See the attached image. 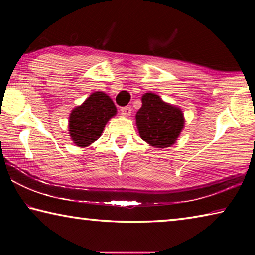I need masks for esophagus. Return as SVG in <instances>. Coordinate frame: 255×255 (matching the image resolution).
Masks as SVG:
<instances>
[{
  "instance_id": "obj_1",
  "label": "esophagus",
  "mask_w": 255,
  "mask_h": 255,
  "mask_svg": "<svg viewBox=\"0 0 255 255\" xmlns=\"http://www.w3.org/2000/svg\"><path fill=\"white\" fill-rule=\"evenodd\" d=\"M120 112H122V115L125 116V117H128V116H130V114H131V108L130 107H123L122 109H120Z\"/></svg>"
}]
</instances>
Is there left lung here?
<instances>
[{"label": "left lung", "instance_id": "8db88e82", "mask_svg": "<svg viewBox=\"0 0 255 255\" xmlns=\"http://www.w3.org/2000/svg\"><path fill=\"white\" fill-rule=\"evenodd\" d=\"M184 116L179 107L162 100L153 92L141 97V108L136 114L139 136L156 148L171 147L182 132Z\"/></svg>", "mask_w": 255, "mask_h": 255}]
</instances>
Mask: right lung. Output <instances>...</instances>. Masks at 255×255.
Returning <instances> with one entry per match:
<instances>
[{"label": "right lung", "instance_id": "add662e5", "mask_svg": "<svg viewBox=\"0 0 255 255\" xmlns=\"http://www.w3.org/2000/svg\"><path fill=\"white\" fill-rule=\"evenodd\" d=\"M116 114L117 108L108 94L102 91L91 93L71 111L68 132L72 141L81 148L88 147L100 138L107 123Z\"/></svg>", "mask_w": 255, "mask_h": 255}]
</instances>
